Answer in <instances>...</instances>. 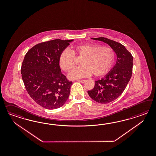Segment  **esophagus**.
<instances>
[{
    "instance_id": "34e87169",
    "label": "esophagus",
    "mask_w": 156,
    "mask_h": 156,
    "mask_svg": "<svg viewBox=\"0 0 156 156\" xmlns=\"http://www.w3.org/2000/svg\"><path fill=\"white\" fill-rule=\"evenodd\" d=\"M86 80H77V81L80 82H82V83H84Z\"/></svg>"
}]
</instances>
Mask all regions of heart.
I'll return each instance as SVG.
<instances>
[{"label":"heart","instance_id":"heart-1","mask_svg":"<svg viewBox=\"0 0 156 156\" xmlns=\"http://www.w3.org/2000/svg\"><path fill=\"white\" fill-rule=\"evenodd\" d=\"M74 55L82 58L81 66L73 69L68 78L75 80L91 76H101L109 73L115 62V52L109 47L95 43L76 46L73 51L64 49L59 54L58 63L62 70L69 71L74 65Z\"/></svg>","mask_w":156,"mask_h":156}]
</instances>
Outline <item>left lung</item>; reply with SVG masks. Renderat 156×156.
<instances>
[{
  "mask_svg": "<svg viewBox=\"0 0 156 156\" xmlns=\"http://www.w3.org/2000/svg\"><path fill=\"white\" fill-rule=\"evenodd\" d=\"M91 39L107 43L117 55L116 63L111 70L95 81L92 90L87 91L90 98L97 102L108 104L118 98L125 89L132 74L133 57L120 43L104 37Z\"/></svg>",
  "mask_w": 156,
  "mask_h": 156,
  "instance_id": "8db88e82",
  "label": "left lung"
}]
</instances>
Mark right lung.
Masks as SVG:
<instances>
[{
    "label": "right lung",
    "instance_id": "obj_1",
    "mask_svg": "<svg viewBox=\"0 0 156 156\" xmlns=\"http://www.w3.org/2000/svg\"><path fill=\"white\" fill-rule=\"evenodd\" d=\"M73 41L55 39L39 43L24 58L21 74L26 89L45 109L59 108L69 97L73 82L62 73L58 59L62 51Z\"/></svg>",
    "mask_w": 156,
    "mask_h": 156
}]
</instances>
